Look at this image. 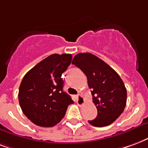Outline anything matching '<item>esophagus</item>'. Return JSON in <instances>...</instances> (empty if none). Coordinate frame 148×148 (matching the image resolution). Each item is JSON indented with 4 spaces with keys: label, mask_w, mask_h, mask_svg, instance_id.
Wrapping results in <instances>:
<instances>
[{
    "label": "esophagus",
    "mask_w": 148,
    "mask_h": 148,
    "mask_svg": "<svg viewBox=\"0 0 148 148\" xmlns=\"http://www.w3.org/2000/svg\"><path fill=\"white\" fill-rule=\"evenodd\" d=\"M77 103L79 107H82L85 103V99L82 95H77Z\"/></svg>",
    "instance_id": "1"
}]
</instances>
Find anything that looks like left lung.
Wrapping results in <instances>:
<instances>
[{
  "mask_svg": "<svg viewBox=\"0 0 148 148\" xmlns=\"http://www.w3.org/2000/svg\"><path fill=\"white\" fill-rule=\"evenodd\" d=\"M72 64L86 75L97 108L96 118L88 121V123L96 127L113 123L124 111L126 105V88L120 76L104 61L88 52L76 55Z\"/></svg>",
  "mask_w": 148,
  "mask_h": 148,
  "instance_id": "1",
  "label": "left lung"
}]
</instances>
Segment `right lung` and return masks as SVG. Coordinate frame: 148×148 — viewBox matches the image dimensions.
Masks as SVG:
<instances>
[{"mask_svg":"<svg viewBox=\"0 0 148 148\" xmlns=\"http://www.w3.org/2000/svg\"><path fill=\"white\" fill-rule=\"evenodd\" d=\"M72 55L52 54L34 66L24 76L18 89V102L27 119L41 127H52L65 116L74 101L63 92L62 74Z\"/></svg>","mask_w":148,"mask_h":148,"instance_id":"obj_1","label":"right lung"}]
</instances>
